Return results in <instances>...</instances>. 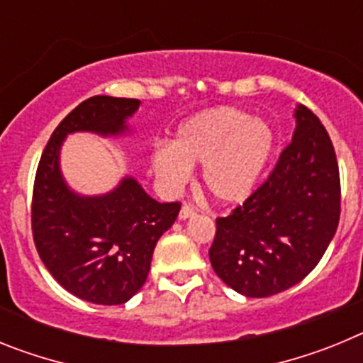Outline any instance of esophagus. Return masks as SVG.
Segmentation results:
<instances>
[{
  "label": "esophagus",
  "instance_id": "1",
  "mask_svg": "<svg viewBox=\"0 0 363 363\" xmlns=\"http://www.w3.org/2000/svg\"><path fill=\"white\" fill-rule=\"evenodd\" d=\"M194 214H196L194 207H191V205H184L182 211H179V220H187V218H192Z\"/></svg>",
  "mask_w": 363,
  "mask_h": 363
}]
</instances>
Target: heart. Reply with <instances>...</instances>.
<instances>
[{"label":"heart","instance_id":"heart-1","mask_svg":"<svg viewBox=\"0 0 363 363\" xmlns=\"http://www.w3.org/2000/svg\"><path fill=\"white\" fill-rule=\"evenodd\" d=\"M277 145V134L243 108L201 111L176 129L171 145L150 154L154 176L167 191H179L201 165V185L220 203H238L256 189Z\"/></svg>","mask_w":363,"mask_h":363}]
</instances>
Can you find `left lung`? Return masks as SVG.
<instances>
[{"label": "left lung", "mask_w": 363, "mask_h": 363, "mask_svg": "<svg viewBox=\"0 0 363 363\" xmlns=\"http://www.w3.org/2000/svg\"><path fill=\"white\" fill-rule=\"evenodd\" d=\"M294 118L293 142L269 178L233 214L216 220L211 265L243 296H272L303 280L338 227L340 172L331 138L303 105Z\"/></svg>", "instance_id": "1"}]
</instances>
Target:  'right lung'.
I'll return each instance as SVG.
<instances>
[{
  "instance_id": "add662e5",
  "label": "right lung",
  "mask_w": 363,
  "mask_h": 363,
  "mask_svg": "<svg viewBox=\"0 0 363 363\" xmlns=\"http://www.w3.org/2000/svg\"><path fill=\"white\" fill-rule=\"evenodd\" d=\"M140 99L92 96L57 125L41 154L32 194V234L54 280L99 306L129 301L145 284L154 247L178 218V201L160 203L130 176L99 196H82L63 179L60 149L69 134L121 136Z\"/></svg>"
}]
</instances>
